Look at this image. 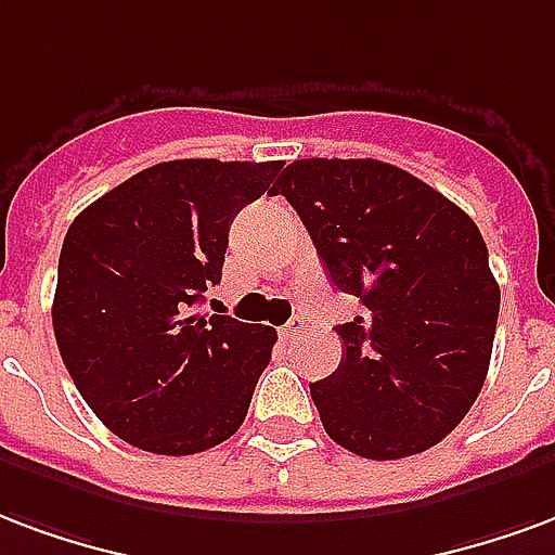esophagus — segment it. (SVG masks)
Masks as SVG:
<instances>
[{
    "mask_svg": "<svg viewBox=\"0 0 555 555\" xmlns=\"http://www.w3.org/2000/svg\"><path fill=\"white\" fill-rule=\"evenodd\" d=\"M307 331V322L301 317H293L289 319V322H286V325L281 327V337L283 339H295V337H301V334H305Z\"/></svg>",
    "mask_w": 555,
    "mask_h": 555,
    "instance_id": "34e87169",
    "label": "esophagus"
}]
</instances>
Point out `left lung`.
Masks as SVG:
<instances>
[{"mask_svg":"<svg viewBox=\"0 0 555 555\" xmlns=\"http://www.w3.org/2000/svg\"><path fill=\"white\" fill-rule=\"evenodd\" d=\"M283 194L339 293L363 305L337 325L346 358L310 384L327 438L375 461L447 438L482 390L500 286L473 218L378 159H298Z\"/></svg>","mask_w":555,"mask_h":555,"instance_id":"obj_1","label":"left lung"}]
</instances>
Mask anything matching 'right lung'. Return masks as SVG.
<instances>
[{"mask_svg":"<svg viewBox=\"0 0 555 555\" xmlns=\"http://www.w3.org/2000/svg\"><path fill=\"white\" fill-rule=\"evenodd\" d=\"M281 162L173 159L82 209L59 257L52 327L108 431L156 455L236 435L278 334L192 307L221 281L228 233Z\"/></svg>","mask_w":555,"mask_h":555,"instance_id":"1","label":"right lung"}]
</instances>
